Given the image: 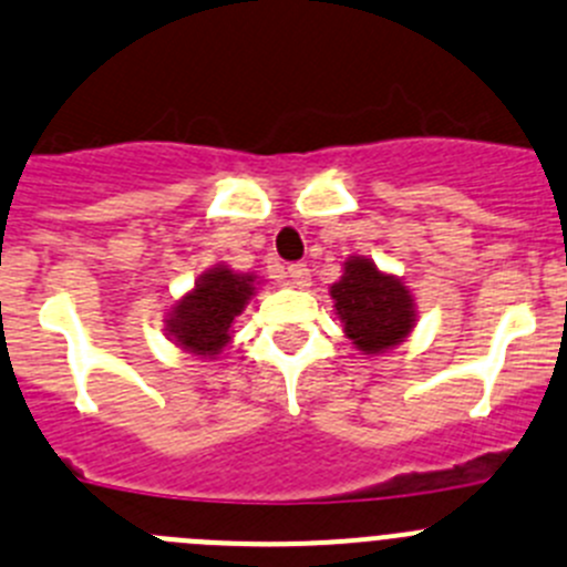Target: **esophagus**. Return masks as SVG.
<instances>
[{
	"instance_id": "34e87169",
	"label": "esophagus",
	"mask_w": 567,
	"mask_h": 567,
	"mask_svg": "<svg viewBox=\"0 0 567 567\" xmlns=\"http://www.w3.org/2000/svg\"><path fill=\"white\" fill-rule=\"evenodd\" d=\"M287 275H289V284H292L295 289H306L311 284V272L306 264H289Z\"/></svg>"
}]
</instances>
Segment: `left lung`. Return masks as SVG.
<instances>
[{
    "mask_svg": "<svg viewBox=\"0 0 567 567\" xmlns=\"http://www.w3.org/2000/svg\"><path fill=\"white\" fill-rule=\"evenodd\" d=\"M344 337L364 353H384L414 328V303L403 280L386 275L370 258L350 256L331 287Z\"/></svg>",
    "mask_w": 567,
    "mask_h": 567,
    "instance_id": "8db88e82",
    "label": "left lung"
}]
</instances>
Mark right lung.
<instances>
[{
    "label": "right lung",
    "instance_id": "right-lung-1",
    "mask_svg": "<svg viewBox=\"0 0 567 567\" xmlns=\"http://www.w3.org/2000/svg\"><path fill=\"white\" fill-rule=\"evenodd\" d=\"M252 289V275H239L219 264L197 280L186 298L177 300L166 331L188 353L217 355L230 342V322L245 311Z\"/></svg>",
    "mask_w": 567,
    "mask_h": 567
}]
</instances>
